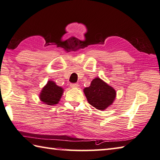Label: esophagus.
<instances>
[{
    "instance_id": "esophagus-1",
    "label": "esophagus",
    "mask_w": 160,
    "mask_h": 160,
    "mask_svg": "<svg viewBox=\"0 0 160 160\" xmlns=\"http://www.w3.org/2000/svg\"><path fill=\"white\" fill-rule=\"evenodd\" d=\"M70 87L71 88H78V83H71V84H70Z\"/></svg>"
}]
</instances>
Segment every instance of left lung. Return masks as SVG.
Instances as JSON below:
<instances>
[{
  "label": "left lung",
  "mask_w": 160,
  "mask_h": 160,
  "mask_svg": "<svg viewBox=\"0 0 160 160\" xmlns=\"http://www.w3.org/2000/svg\"><path fill=\"white\" fill-rule=\"evenodd\" d=\"M88 103L99 110H105L112 105L116 98L114 88L99 77L93 79L90 86L83 89Z\"/></svg>",
  "instance_id": "left-lung-1"
}]
</instances>
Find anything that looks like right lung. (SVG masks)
Returning a JSON list of instances; mask_svg holds the SVG:
<instances>
[{
    "mask_svg": "<svg viewBox=\"0 0 160 160\" xmlns=\"http://www.w3.org/2000/svg\"><path fill=\"white\" fill-rule=\"evenodd\" d=\"M64 89L58 86L53 81H48L39 93V99L48 105H55L59 103L62 96Z\"/></svg>",
    "mask_w": 160,
    "mask_h": 160,
    "instance_id": "right-lung-1",
    "label": "right lung"
}]
</instances>
